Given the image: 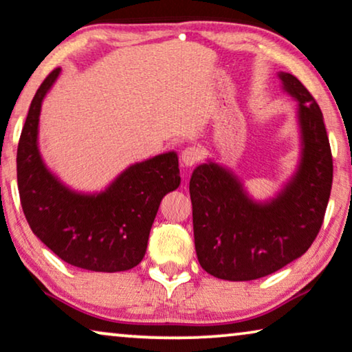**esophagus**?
I'll list each match as a JSON object with an SVG mask.
<instances>
[{
  "mask_svg": "<svg viewBox=\"0 0 352 352\" xmlns=\"http://www.w3.org/2000/svg\"><path fill=\"white\" fill-rule=\"evenodd\" d=\"M180 160L183 162V166H196L197 162L202 160V150L199 146H186L185 150L182 151Z\"/></svg>",
  "mask_w": 352,
  "mask_h": 352,
  "instance_id": "34e87169",
  "label": "esophagus"
}]
</instances>
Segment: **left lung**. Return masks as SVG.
<instances>
[{
  "label": "left lung",
  "mask_w": 352,
  "mask_h": 352,
  "mask_svg": "<svg viewBox=\"0 0 352 352\" xmlns=\"http://www.w3.org/2000/svg\"><path fill=\"white\" fill-rule=\"evenodd\" d=\"M284 89L298 100L303 133L300 169L268 204L247 197L237 178L209 162L190 180L196 255L202 270L225 280L276 273L309 249L322 226L333 180V160L322 111L290 73Z\"/></svg>",
  "instance_id": "8db88e82"
}]
</instances>
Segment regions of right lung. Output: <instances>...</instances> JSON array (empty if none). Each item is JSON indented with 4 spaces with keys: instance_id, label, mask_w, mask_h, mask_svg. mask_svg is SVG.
<instances>
[{
    "instance_id": "1",
    "label": "right lung",
    "mask_w": 352,
    "mask_h": 352,
    "mask_svg": "<svg viewBox=\"0 0 352 352\" xmlns=\"http://www.w3.org/2000/svg\"><path fill=\"white\" fill-rule=\"evenodd\" d=\"M60 75L54 68L34 94L17 148V185L32 231L68 265L98 273L140 263L161 199L180 185L174 151L126 169L100 195H78L46 169L38 151L43 98Z\"/></svg>"
}]
</instances>
